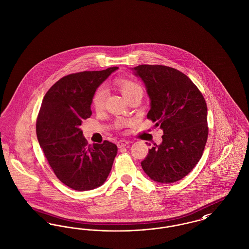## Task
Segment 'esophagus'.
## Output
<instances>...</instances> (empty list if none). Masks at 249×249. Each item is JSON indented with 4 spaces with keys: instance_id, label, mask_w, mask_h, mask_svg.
<instances>
[{
    "instance_id": "1",
    "label": "esophagus",
    "mask_w": 249,
    "mask_h": 249,
    "mask_svg": "<svg viewBox=\"0 0 249 249\" xmlns=\"http://www.w3.org/2000/svg\"><path fill=\"white\" fill-rule=\"evenodd\" d=\"M129 143H130V141H127V140H120V141L118 142V146H119V148L126 147Z\"/></svg>"
}]
</instances>
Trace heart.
Masks as SVG:
<instances>
[{"label":"heart","mask_w":249,"mask_h":249,"mask_svg":"<svg viewBox=\"0 0 249 249\" xmlns=\"http://www.w3.org/2000/svg\"><path fill=\"white\" fill-rule=\"evenodd\" d=\"M118 85L121 89L122 94L125 98L134 93L135 91L142 90L141 87L138 84L134 83V82H132L130 80H127V79L119 80ZM106 96H107V89L105 87H99L95 90L94 94L92 96V105L96 109L103 108L104 104H105V100H106ZM120 125H122V123H119V126Z\"/></svg>","instance_id":"obj_1"}]
</instances>
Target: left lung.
<instances>
[{
	"mask_svg": "<svg viewBox=\"0 0 249 249\" xmlns=\"http://www.w3.org/2000/svg\"><path fill=\"white\" fill-rule=\"evenodd\" d=\"M150 100L147 119L163 130L162 142L141 162L150 179L174 183L199 162L208 136L207 107L198 88L183 72L163 65L131 68Z\"/></svg>",
	"mask_w": 249,
	"mask_h": 249,
	"instance_id": "left-lung-1",
	"label": "left lung"
}]
</instances>
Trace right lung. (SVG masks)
I'll use <instances>...</instances> for the list:
<instances>
[{"mask_svg": "<svg viewBox=\"0 0 249 249\" xmlns=\"http://www.w3.org/2000/svg\"><path fill=\"white\" fill-rule=\"evenodd\" d=\"M118 70L81 71L60 78L45 95L36 122L37 139L59 180L72 190H94L111 172L118 146L109 141L88 145L80 129L91 116L92 96Z\"/></svg>", "mask_w": 249, "mask_h": 249, "instance_id": "add662e5", "label": "right lung"}]
</instances>
